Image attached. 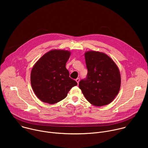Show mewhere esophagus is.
Here are the masks:
<instances>
[{
	"mask_svg": "<svg viewBox=\"0 0 148 148\" xmlns=\"http://www.w3.org/2000/svg\"><path fill=\"white\" fill-rule=\"evenodd\" d=\"M75 81H77V84H78V83H79V78H77L75 79Z\"/></svg>",
	"mask_w": 148,
	"mask_h": 148,
	"instance_id": "34e87169",
	"label": "esophagus"
}]
</instances>
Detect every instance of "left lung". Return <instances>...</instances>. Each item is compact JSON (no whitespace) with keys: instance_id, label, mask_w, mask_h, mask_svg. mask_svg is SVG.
Returning a JSON list of instances; mask_svg holds the SVG:
<instances>
[{"instance_id":"8db88e82","label":"left lung","mask_w":148,"mask_h":148,"mask_svg":"<svg viewBox=\"0 0 148 148\" xmlns=\"http://www.w3.org/2000/svg\"><path fill=\"white\" fill-rule=\"evenodd\" d=\"M87 77L79 82V87L87 100L95 106L111 103L121 87V74L115 62L102 52L85 53Z\"/></svg>"}]
</instances>
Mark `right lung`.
<instances>
[{"mask_svg": "<svg viewBox=\"0 0 148 148\" xmlns=\"http://www.w3.org/2000/svg\"><path fill=\"white\" fill-rule=\"evenodd\" d=\"M71 52L52 50L34 65L30 74L31 85L37 98L43 102L56 103L64 99L77 82L69 77L66 64Z\"/></svg>", "mask_w": 148, "mask_h": 148, "instance_id": "1", "label": "right lung"}]
</instances>
